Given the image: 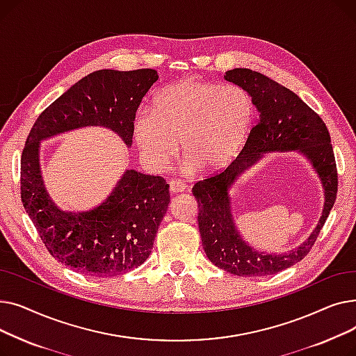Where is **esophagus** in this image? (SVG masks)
Instances as JSON below:
<instances>
[{"instance_id": "1", "label": "esophagus", "mask_w": 356, "mask_h": 356, "mask_svg": "<svg viewBox=\"0 0 356 356\" xmlns=\"http://www.w3.org/2000/svg\"><path fill=\"white\" fill-rule=\"evenodd\" d=\"M168 184H170V192L172 193H180V192L186 191V184L181 180L173 179V180H170V183H168Z\"/></svg>"}]
</instances>
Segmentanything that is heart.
I'll list each match as a JSON object with an SVG mask.
<instances>
[{
  "instance_id": "obj_1",
  "label": "heart",
  "mask_w": 356,
  "mask_h": 356,
  "mask_svg": "<svg viewBox=\"0 0 356 356\" xmlns=\"http://www.w3.org/2000/svg\"><path fill=\"white\" fill-rule=\"evenodd\" d=\"M254 102L236 85L181 79L163 88L153 111L134 120V137L145 164L163 172L179 152L204 172L227 167L244 147L252 127Z\"/></svg>"
}]
</instances>
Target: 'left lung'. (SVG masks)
I'll return each instance as SVG.
<instances>
[{"instance_id": "1", "label": "left lung", "mask_w": 356, "mask_h": 356, "mask_svg": "<svg viewBox=\"0 0 356 356\" xmlns=\"http://www.w3.org/2000/svg\"><path fill=\"white\" fill-rule=\"evenodd\" d=\"M225 79L244 88L259 115L244 148L232 163L197 181V222L202 245L212 263L241 277H263L283 271L302 261L314 245L333 208L338 193V170L329 131L323 120L296 93L266 74L251 69H232ZM297 149L312 163L325 189V207L320 223L306 243L287 254H264L251 249L240 238L230 213L227 191L236 177L266 151Z\"/></svg>"}]
</instances>
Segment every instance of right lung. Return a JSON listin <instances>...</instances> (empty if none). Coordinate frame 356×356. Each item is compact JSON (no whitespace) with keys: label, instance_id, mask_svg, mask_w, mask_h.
Instances as JSON below:
<instances>
[{"label":"right lung","instance_id":"right-lung-1","mask_svg":"<svg viewBox=\"0 0 356 356\" xmlns=\"http://www.w3.org/2000/svg\"><path fill=\"white\" fill-rule=\"evenodd\" d=\"M159 79L154 69L97 70L70 86L35 120L22 154V202L44 247L82 274L114 277L140 267L170 203L161 176L127 170L112 193L88 212L56 207L43 184L40 141L82 127H105L133 144L136 112Z\"/></svg>","mask_w":356,"mask_h":356}]
</instances>
